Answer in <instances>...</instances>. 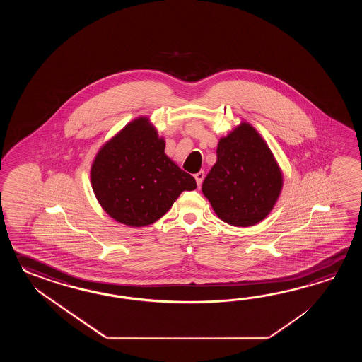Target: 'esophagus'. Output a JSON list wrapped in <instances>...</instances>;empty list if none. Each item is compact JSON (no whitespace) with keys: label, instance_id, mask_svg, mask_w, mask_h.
<instances>
[{"label":"esophagus","instance_id":"34e87169","mask_svg":"<svg viewBox=\"0 0 362 362\" xmlns=\"http://www.w3.org/2000/svg\"><path fill=\"white\" fill-rule=\"evenodd\" d=\"M194 177H195V181H197L198 186H200L202 181L204 180V172H203V170H199L198 173H195V175H194Z\"/></svg>","mask_w":362,"mask_h":362}]
</instances>
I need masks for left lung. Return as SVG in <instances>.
Returning <instances> with one entry per match:
<instances>
[{
  "label": "left lung",
  "instance_id": "1",
  "mask_svg": "<svg viewBox=\"0 0 362 362\" xmlns=\"http://www.w3.org/2000/svg\"><path fill=\"white\" fill-rule=\"evenodd\" d=\"M217 162L202 185L216 215L233 226L260 223L274 207L284 177L274 155L251 124L218 141Z\"/></svg>",
  "mask_w": 362,
  "mask_h": 362
}]
</instances>
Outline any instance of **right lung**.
Masks as SVG:
<instances>
[{"mask_svg": "<svg viewBox=\"0 0 362 362\" xmlns=\"http://www.w3.org/2000/svg\"><path fill=\"white\" fill-rule=\"evenodd\" d=\"M165 141L145 116L127 124L95 155L93 192L117 223L147 226L165 215L195 178L164 153Z\"/></svg>", "mask_w": 362, "mask_h": 362, "instance_id": "obj_1", "label": "right lung"}]
</instances>
